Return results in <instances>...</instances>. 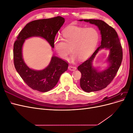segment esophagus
<instances>
[{"label": "esophagus", "instance_id": "34e87169", "mask_svg": "<svg viewBox=\"0 0 133 133\" xmlns=\"http://www.w3.org/2000/svg\"><path fill=\"white\" fill-rule=\"evenodd\" d=\"M68 68H69V69L70 70H71V71H74V70H75L76 69V68L75 66H71V65L69 66Z\"/></svg>", "mask_w": 133, "mask_h": 133}]
</instances>
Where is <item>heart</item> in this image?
<instances>
[{
	"label": "heart",
	"instance_id": "1",
	"mask_svg": "<svg viewBox=\"0 0 133 133\" xmlns=\"http://www.w3.org/2000/svg\"><path fill=\"white\" fill-rule=\"evenodd\" d=\"M62 39L57 38L54 41V48L60 57L63 59H67L71 51L72 59L78 58L80 61H83L89 58L95 49L99 34L93 28L71 26L63 30Z\"/></svg>",
	"mask_w": 133,
	"mask_h": 133
}]
</instances>
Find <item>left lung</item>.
<instances>
[{"mask_svg":"<svg viewBox=\"0 0 133 133\" xmlns=\"http://www.w3.org/2000/svg\"><path fill=\"white\" fill-rule=\"evenodd\" d=\"M97 26L102 35L100 45L91 57L78 67L81 73L80 85L85 92L96 91L105 88L113 80L121 65L123 60V49L117 33L113 28L101 20L81 19ZM103 48L109 49L108 58L110 66L107 70L98 72L92 65V63L98 51Z\"/></svg>","mask_w":133,"mask_h":133,"instance_id":"left-lung-1","label":"left lung"}]
</instances>
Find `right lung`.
Instances as JSON below:
<instances>
[{"instance_id":"add662e5","label":"right lung","mask_w":133,"mask_h":133,"mask_svg":"<svg viewBox=\"0 0 133 133\" xmlns=\"http://www.w3.org/2000/svg\"><path fill=\"white\" fill-rule=\"evenodd\" d=\"M65 22L58 16L49 19L35 20L28 23L20 32L14 44L13 58L16 70L31 89L41 92L49 91L57 85L60 76L68 70V62L58 57H52L50 64L42 70L30 69L22 57V46L25 40L32 37H41L54 48L55 35Z\"/></svg>"}]
</instances>
